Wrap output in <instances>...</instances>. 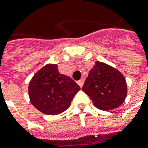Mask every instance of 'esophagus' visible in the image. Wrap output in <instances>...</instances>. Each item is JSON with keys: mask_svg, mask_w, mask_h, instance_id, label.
Segmentation results:
<instances>
[{"mask_svg": "<svg viewBox=\"0 0 148 148\" xmlns=\"http://www.w3.org/2000/svg\"><path fill=\"white\" fill-rule=\"evenodd\" d=\"M83 83H84V81H83L82 79V80H79V81H77V84L79 85V86H80V87H82Z\"/></svg>", "mask_w": 148, "mask_h": 148, "instance_id": "obj_1", "label": "esophagus"}]
</instances>
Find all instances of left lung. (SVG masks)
Returning <instances> with one entry per match:
<instances>
[{"instance_id":"1","label":"left lung","mask_w":148,"mask_h":148,"mask_svg":"<svg viewBox=\"0 0 148 148\" xmlns=\"http://www.w3.org/2000/svg\"><path fill=\"white\" fill-rule=\"evenodd\" d=\"M94 105L103 110H113L124 102L127 88L124 76L115 68L97 61L82 86Z\"/></svg>"}]
</instances>
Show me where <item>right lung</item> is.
Instances as JSON below:
<instances>
[{
  "label": "right lung",
  "mask_w": 148,
  "mask_h": 148,
  "mask_svg": "<svg viewBox=\"0 0 148 148\" xmlns=\"http://www.w3.org/2000/svg\"><path fill=\"white\" fill-rule=\"evenodd\" d=\"M80 86L68 76L60 74L58 66L48 64L32 77L29 96L36 109L45 114L56 115L66 110Z\"/></svg>",
  "instance_id": "right-lung-1"
}]
</instances>
